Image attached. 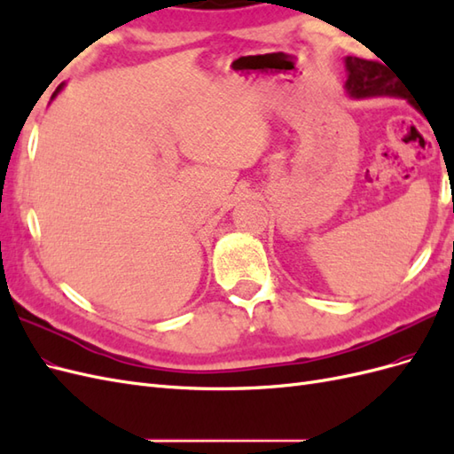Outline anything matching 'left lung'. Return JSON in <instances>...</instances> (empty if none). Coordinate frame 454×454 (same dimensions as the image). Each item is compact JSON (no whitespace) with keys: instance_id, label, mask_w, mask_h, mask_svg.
Here are the masks:
<instances>
[{"instance_id":"1","label":"left lung","mask_w":454,"mask_h":454,"mask_svg":"<svg viewBox=\"0 0 454 454\" xmlns=\"http://www.w3.org/2000/svg\"><path fill=\"white\" fill-rule=\"evenodd\" d=\"M348 79L347 90L354 98H367V96H403L402 85L395 83L394 75L380 62L365 60L358 57H347L345 60Z\"/></svg>"}]
</instances>
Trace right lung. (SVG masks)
Returning <instances> with one entry per match:
<instances>
[{
    "mask_svg": "<svg viewBox=\"0 0 454 454\" xmlns=\"http://www.w3.org/2000/svg\"><path fill=\"white\" fill-rule=\"evenodd\" d=\"M60 89H62V85H60V87H59V89H57V92H59V90H60ZM57 92H54V94H57ZM54 94H52V96H54Z\"/></svg>",
    "mask_w": 454,
    "mask_h": 454,
    "instance_id": "add662e5",
    "label": "right lung"
}]
</instances>
